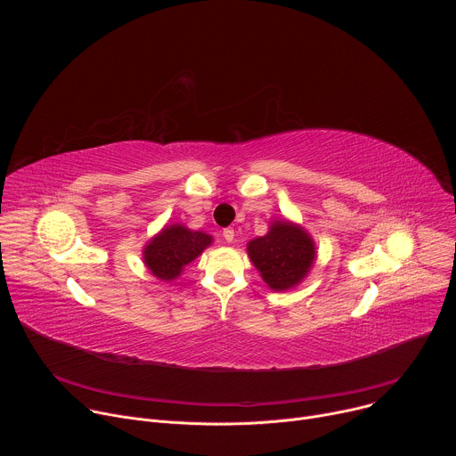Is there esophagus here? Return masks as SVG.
Returning <instances> with one entry per match:
<instances>
[{
  "label": "esophagus",
  "mask_w": 456,
  "mask_h": 456,
  "mask_svg": "<svg viewBox=\"0 0 456 456\" xmlns=\"http://www.w3.org/2000/svg\"><path fill=\"white\" fill-rule=\"evenodd\" d=\"M224 240H225L227 243H231V241L234 240V229H231V227L224 229Z\"/></svg>",
  "instance_id": "esophagus-1"
}]
</instances>
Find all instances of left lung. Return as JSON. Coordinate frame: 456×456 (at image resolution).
I'll return each mask as SVG.
<instances>
[{"instance_id":"left-lung-1","label":"left lung","mask_w":456,"mask_h":456,"mask_svg":"<svg viewBox=\"0 0 456 456\" xmlns=\"http://www.w3.org/2000/svg\"><path fill=\"white\" fill-rule=\"evenodd\" d=\"M247 254L273 290L299 285L315 262L312 236L289 220H274L265 236L247 243Z\"/></svg>"}]
</instances>
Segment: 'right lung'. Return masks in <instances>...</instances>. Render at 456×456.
<instances>
[{"instance_id": "obj_1", "label": "right lung", "mask_w": 456, "mask_h": 456, "mask_svg": "<svg viewBox=\"0 0 456 456\" xmlns=\"http://www.w3.org/2000/svg\"><path fill=\"white\" fill-rule=\"evenodd\" d=\"M213 243V236L191 231L180 224L166 225L142 250L144 264L160 281L176 280L183 267L197 259Z\"/></svg>"}]
</instances>
